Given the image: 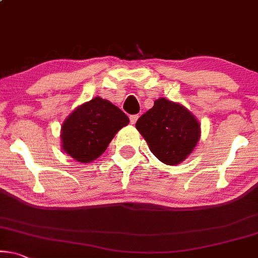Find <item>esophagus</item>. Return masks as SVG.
Listing matches in <instances>:
<instances>
[{
	"label": "esophagus",
	"mask_w": 258,
	"mask_h": 258,
	"mask_svg": "<svg viewBox=\"0 0 258 258\" xmlns=\"http://www.w3.org/2000/svg\"><path fill=\"white\" fill-rule=\"evenodd\" d=\"M138 118H139V116H138V115H137V114H135V115H131V116H130V121H131V123H132V125H135V123L137 122V120H138Z\"/></svg>",
	"instance_id": "obj_1"
}]
</instances>
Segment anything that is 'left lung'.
I'll return each mask as SVG.
<instances>
[{
    "label": "left lung",
    "instance_id": "obj_1",
    "mask_svg": "<svg viewBox=\"0 0 258 258\" xmlns=\"http://www.w3.org/2000/svg\"><path fill=\"white\" fill-rule=\"evenodd\" d=\"M151 152L166 165H178L192 153L201 138V123L179 102L165 98L154 101L152 108L136 123Z\"/></svg>",
    "mask_w": 258,
    "mask_h": 258
}]
</instances>
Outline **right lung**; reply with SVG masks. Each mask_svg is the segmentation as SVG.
Returning <instances> with one entry per match:
<instances>
[{
  "instance_id": "right-lung-1",
  "label": "right lung",
  "mask_w": 258,
  "mask_h": 258,
  "mask_svg": "<svg viewBox=\"0 0 258 258\" xmlns=\"http://www.w3.org/2000/svg\"><path fill=\"white\" fill-rule=\"evenodd\" d=\"M128 116L111 101L95 97L78 106L61 126L62 151L79 163H91L105 152Z\"/></svg>"
}]
</instances>
